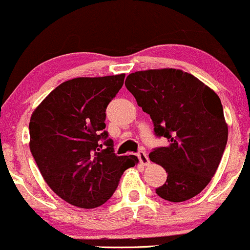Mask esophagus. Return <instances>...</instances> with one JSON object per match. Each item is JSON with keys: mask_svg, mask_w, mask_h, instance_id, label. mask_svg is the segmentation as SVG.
<instances>
[{"mask_svg": "<svg viewBox=\"0 0 250 250\" xmlns=\"http://www.w3.org/2000/svg\"><path fill=\"white\" fill-rule=\"evenodd\" d=\"M137 155H138V159H139L140 164H142V165H144V166H148L149 165V163H151V161H149L147 154H146L145 152L139 151L137 153Z\"/></svg>", "mask_w": 250, "mask_h": 250, "instance_id": "1", "label": "esophagus"}]
</instances>
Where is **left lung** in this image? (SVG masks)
<instances>
[{
	"instance_id": "8db88e82",
	"label": "left lung",
	"mask_w": 250,
	"mask_h": 250,
	"mask_svg": "<svg viewBox=\"0 0 250 250\" xmlns=\"http://www.w3.org/2000/svg\"><path fill=\"white\" fill-rule=\"evenodd\" d=\"M126 89L168 145L154 148L149 159L163 166L166 183L155 193L172 202L198 195L212 180L227 145L228 126L219 96L190 73L178 69L137 71Z\"/></svg>"
}]
</instances>
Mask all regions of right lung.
Masks as SVG:
<instances>
[{
    "instance_id": "add662e5",
    "label": "right lung",
    "mask_w": 250,
    "mask_h": 250,
    "mask_svg": "<svg viewBox=\"0 0 250 250\" xmlns=\"http://www.w3.org/2000/svg\"><path fill=\"white\" fill-rule=\"evenodd\" d=\"M124 78L125 73L70 79L31 114L29 146L41 174L56 194L76 207L105 204L124 171L139 161L136 155L114 154L112 139L104 131L105 111Z\"/></svg>"
}]
</instances>
